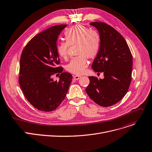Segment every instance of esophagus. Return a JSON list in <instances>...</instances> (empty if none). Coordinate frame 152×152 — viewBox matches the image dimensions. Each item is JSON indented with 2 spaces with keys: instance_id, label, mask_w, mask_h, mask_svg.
<instances>
[{
  "instance_id": "1",
  "label": "esophagus",
  "mask_w": 152,
  "mask_h": 152,
  "mask_svg": "<svg viewBox=\"0 0 152 152\" xmlns=\"http://www.w3.org/2000/svg\"><path fill=\"white\" fill-rule=\"evenodd\" d=\"M80 77H81V76H77V75H76V76H74V79H75V80H78V79H79Z\"/></svg>"
}]
</instances>
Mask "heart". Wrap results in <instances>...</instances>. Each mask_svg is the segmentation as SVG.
I'll list each match as a JSON object with an SVG mask.
<instances>
[{
	"label": "heart",
	"instance_id": "obj_1",
	"mask_svg": "<svg viewBox=\"0 0 152 152\" xmlns=\"http://www.w3.org/2000/svg\"><path fill=\"white\" fill-rule=\"evenodd\" d=\"M66 42H60L56 45L57 54L64 59L68 56L69 46L77 45L76 54L66 68L69 73L80 75L84 73L88 65L87 57L94 58L101 47V37L95 30H88L85 26L76 24L68 28L64 34Z\"/></svg>",
	"mask_w": 152,
	"mask_h": 152
}]
</instances>
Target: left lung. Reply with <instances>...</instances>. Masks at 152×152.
Segmentation results:
<instances>
[{"instance_id":"obj_1","label":"left lung","mask_w":152,"mask_h":152,"mask_svg":"<svg viewBox=\"0 0 152 152\" xmlns=\"http://www.w3.org/2000/svg\"><path fill=\"white\" fill-rule=\"evenodd\" d=\"M96 28L101 37L99 51L92 68L103 72L104 79L89 76L86 89L95 103L103 107L113 106L128 92L133 68V57L125 38L110 26L102 22L90 23Z\"/></svg>"}]
</instances>
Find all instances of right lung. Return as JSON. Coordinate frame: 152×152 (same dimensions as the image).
Returning a JSON list of instances; mask_svg holds the SVG:
<instances>
[{
  "instance_id": "1",
  "label": "right lung",
  "mask_w": 152,
  "mask_h": 152,
  "mask_svg": "<svg viewBox=\"0 0 152 152\" xmlns=\"http://www.w3.org/2000/svg\"><path fill=\"white\" fill-rule=\"evenodd\" d=\"M66 26H54L35 35L24 47L20 58L19 86L28 102L44 112L53 111L61 104L73 79L70 73L62 72V66H57V40ZM55 74L60 75L58 82L52 78Z\"/></svg>"
}]
</instances>
